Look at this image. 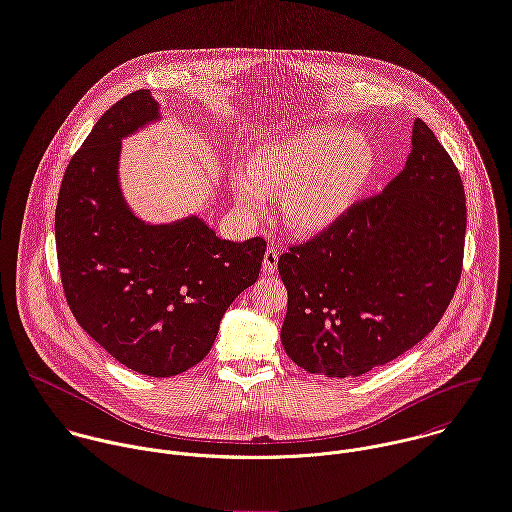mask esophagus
<instances>
[{
    "label": "esophagus",
    "instance_id": "esophagus-1",
    "mask_svg": "<svg viewBox=\"0 0 512 512\" xmlns=\"http://www.w3.org/2000/svg\"><path fill=\"white\" fill-rule=\"evenodd\" d=\"M277 263H279V249L269 247L265 251V257H263V271L265 273H275L277 271Z\"/></svg>",
    "mask_w": 512,
    "mask_h": 512
}]
</instances>
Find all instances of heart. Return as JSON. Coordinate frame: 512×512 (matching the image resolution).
<instances>
[{
	"label": "heart",
	"mask_w": 512,
	"mask_h": 512,
	"mask_svg": "<svg viewBox=\"0 0 512 512\" xmlns=\"http://www.w3.org/2000/svg\"><path fill=\"white\" fill-rule=\"evenodd\" d=\"M376 170L368 140L337 126L303 128L265 140L249 166H235L231 189L247 217L265 213L271 193H283L285 225L317 235L342 219L362 197Z\"/></svg>",
	"instance_id": "heart-1"
}]
</instances>
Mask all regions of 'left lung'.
Masks as SVG:
<instances>
[{"instance_id": "obj_1", "label": "left lung", "mask_w": 512, "mask_h": 512, "mask_svg": "<svg viewBox=\"0 0 512 512\" xmlns=\"http://www.w3.org/2000/svg\"><path fill=\"white\" fill-rule=\"evenodd\" d=\"M464 233L458 168L416 118L402 173L279 257L287 356L309 374L358 378L414 348L454 297Z\"/></svg>"}]
</instances>
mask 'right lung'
Returning a JSON list of instances; mask_svg holds the SVG:
<instances>
[{"mask_svg":"<svg viewBox=\"0 0 512 512\" xmlns=\"http://www.w3.org/2000/svg\"><path fill=\"white\" fill-rule=\"evenodd\" d=\"M158 118L148 90L112 104L70 158L56 253L70 311L126 368L170 378L211 350L221 317L259 277L267 243L221 239L201 219L144 225L118 189L120 138Z\"/></svg>","mask_w":512,"mask_h":512,"instance_id":"right-lung-1","label":"right lung"}]
</instances>
